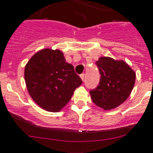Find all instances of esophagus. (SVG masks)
I'll list each match as a JSON object with an SVG mask.
<instances>
[{"label": "esophagus", "instance_id": "esophagus-1", "mask_svg": "<svg viewBox=\"0 0 153 153\" xmlns=\"http://www.w3.org/2000/svg\"><path fill=\"white\" fill-rule=\"evenodd\" d=\"M80 78H81V80H83V81H84V76H85V74H84V73H82V74H80Z\"/></svg>", "mask_w": 153, "mask_h": 153}]
</instances>
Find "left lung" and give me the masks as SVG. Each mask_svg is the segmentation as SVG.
<instances>
[{
    "label": "left lung",
    "instance_id": "left-lung-1",
    "mask_svg": "<svg viewBox=\"0 0 153 153\" xmlns=\"http://www.w3.org/2000/svg\"><path fill=\"white\" fill-rule=\"evenodd\" d=\"M100 84L90 91L93 102L104 111L113 110L128 99L134 88L136 73L123 60L101 57L96 62Z\"/></svg>",
    "mask_w": 153,
    "mask_h": 153
}]
</instances>
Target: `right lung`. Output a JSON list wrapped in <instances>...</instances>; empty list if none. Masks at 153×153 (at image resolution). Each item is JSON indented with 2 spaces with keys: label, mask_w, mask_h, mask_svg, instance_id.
Masks as SVG:
<instances>
[{
  "label": "right lung",
  "mask_w": 153,
  "mask_h": 153,
  "mask_svg": "<svg viewBox=\"0 0 153 153\" xmlns=\"http://www.w3.org/2000/svg\"><path fill=\"white\" fill-rule=\"evenodd\" d=\"M24 79L31 99L50 112L61 111L82 84L64 53L51 48L42 49L30 57L25 65Z\"/></svg>",
  "instance_id": "right-lung-1"
}]
</instances>
